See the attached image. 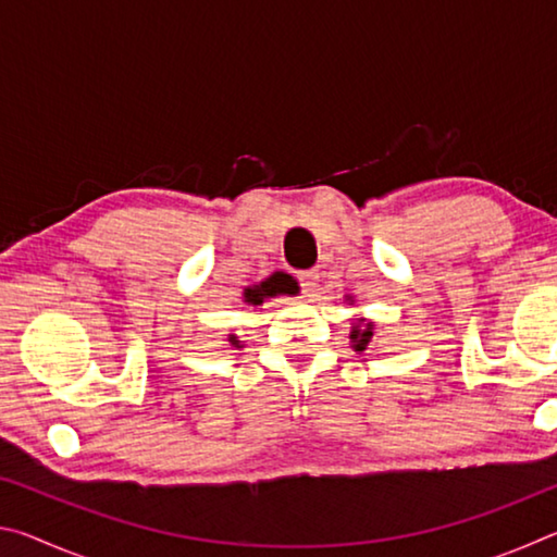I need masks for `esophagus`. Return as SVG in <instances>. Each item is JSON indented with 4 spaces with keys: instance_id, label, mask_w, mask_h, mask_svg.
Wrapping results in <instances>:
<instances>
[{
    "instance_id": "1",
    "label": "esophagus",
    "mask_w": 557,
    "mask_h": 557,
    "mask_svg": "<svg viewBox=\"0 0 557 557\" xmlns=\"http://www.w3.org/2000/svg\"><path fill=\"white\" fill-rule=\"evenodd\" d=\"M299 285H301V292H305L307 297H312L317 287H319V272L317 270H307L301 272L299 275Z\"/></svg>"
}]
</instances>
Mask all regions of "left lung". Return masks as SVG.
I'll return each mask as SVG.
<instances>
[{
    "instance_id": "left-lung-1",
    "label": "left lung",
    "mask_w": 557,
    "mask_h": 557,
    "mask_svg": "<svg viewBox=\"0 0 557 557\" xmlns=\"http://www.w3.org/2000/svg\"><path fill=\"white\" fill-rule=\"evenodd\" d=\"M371 336H373V322H366V319H358V322L351 326V334H348L356 351H366Z\"/></svg>"
}]
</instances>
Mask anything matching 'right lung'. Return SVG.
I'll return each instance as SVG.
<instances>
[{
    "instance_id": "1",
    "label": "right lung",
    "mask_w": 557,
    "mask_h": 557,
    "mask_svg": "<svg viewBox=\"0 0 557 557\" xmlns=\"http://www.w3.org/2000/svg\"><path fill=\"white\" fill-rule=\"evenodd\" d=\"M295 289H297V282L292 280L289 275H282V272H277L275 277H270V280H265V282H260V285H256V287L245 289V292H243V299L248 301V305H262V301H265L268 297L292 295V292H295ZM228 338H231V344L240 346L238 336H235V334H231Z\"/></svg>"
}]
</instances>
